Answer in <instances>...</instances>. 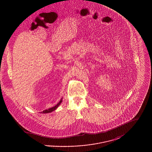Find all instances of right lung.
I'll return each mask as SVG.
<instances>
[{
	"label": "right lung",
	"mask_w": 152,
	"mask_h": 152,
	"mask_svg": "<svg viewBox=\"0 0 152 152\" xmlns=\"http://www.w3.org/2000/svg\"><path fill=\"white\" fill-rule=\"evenodd\" d=\"M62 99H63L61 98V99L60 100V101H59L55 107H52L51 108L48 109H45V110H43V112H42L41 113H51L52 112L55 110L58 107V106L60 105V104L62 102Z\"/></svg>",
	"instance_id": "right-lung-1"
}]
</instances>
